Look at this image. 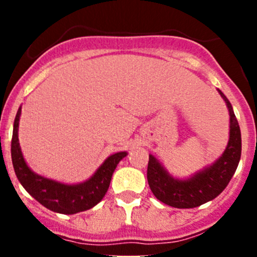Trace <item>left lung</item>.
<instances>
[{
    "label": "left lung",
    "instance_id": "8db88e82",
    "mask_svg": "<svg viewBox=\"0 0 257 257\" xmlns=\"http://www.w3.org/2000/svg\"><path fill=\"white\" fill-rule=\"evenodd\" d=\"M226 103L230 115V136L224 153L211 165L195 173L190 178H174L163 167L162 163L149 154L148 184L155 198L167 205L178 209L200 206L222 193L236 172L241 157V133L231 103L224 93L217 89Z\"/></svg>",
    "mask_w": 257,
    "mask_h": 257
}]
</instances>
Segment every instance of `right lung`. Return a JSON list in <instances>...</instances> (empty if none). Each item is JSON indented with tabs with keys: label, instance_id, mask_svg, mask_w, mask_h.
Wrapping results in <instances>:
<instances>
[{
	"label": "right lung",
	"instance_id": "right-lung-1",
	"mask_svg": "<svg viewBox=\"0 0 257 257\" xmlns=\"http://www.w3.org/2000/svg\"><path fill=\"white\" fill-rule=\"evenodd\" d=\"M21 107L18 108L14 123V134L11 142V157L18 181L28 194L45 208L59 214H77L97 205L109 188L112 175L126 152H119L109 155L97 172L88 180L78 184H64L36 174L30 169L23 158L18 142V124Z\"/></svg>",
	"mask_w": 257,
	"mask_h": 257
}]
</instances>
